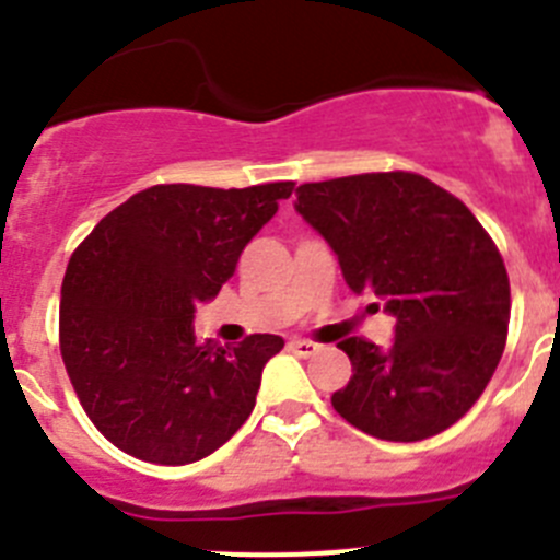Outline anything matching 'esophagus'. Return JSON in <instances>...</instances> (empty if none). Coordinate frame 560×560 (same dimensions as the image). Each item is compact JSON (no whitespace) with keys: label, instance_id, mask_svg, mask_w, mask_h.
Returning <instances> with one entry per match:
<instances>
[{"label":"esophagus","instance_id":"esophagus-1","mask_svg":"<svg viewBox=\"0 0 560 560\" xmlns=\"http://www.w3.org/2000/svg\"><path fill=\"white\" fill-rule=\"evenodd\" d=\"M289 349L300 357H311L318 351V343H313V340H305V338H291Z\"/></svg>","mask_w":560,"mask_h":560}]
</instances>
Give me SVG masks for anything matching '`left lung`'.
I'll return each mask as SVG.
<instances>
[{"instance_id": "obj_1", "label": "left lung", "mask_w": 560, "mask_h": 560, "mask_svg": "<svg viewBox=\"0 0 560 560\" xmlns=\"http://www.w3.org/2000/svg\"><path fill=\"white\" fill-rule=\"evenodd\" d=\"M294 209L338 255L346 285L396 318L387 349L338 343L354 374L332 393L335 412L390 443L454 425L492 380L509 332V275L481 222L415 173L302 184Z\"/></svg>"}]
</instances>
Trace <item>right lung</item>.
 Segmentation results:
<instances>
[{
	"mask_svg": "<svg viewBox=\"0 0 560 560\" xmlns=\"http://www.w3.org/2000/svg\"><path fill=\"white\" fill-rule=\"evenodd\" d=\"M291 189V180L151 186L79 244L62 280L60 351L84 412L112 445L153 465H189L242 429L264 365L285 340L197 343L191 322Z\"/></svg>",
	"mask_w": 560,
	"mask_h": 560,
	"instance_id": "right-lung-1",
	"label": "right lung"
}]
</instances>
